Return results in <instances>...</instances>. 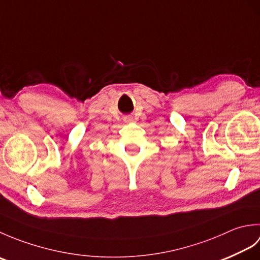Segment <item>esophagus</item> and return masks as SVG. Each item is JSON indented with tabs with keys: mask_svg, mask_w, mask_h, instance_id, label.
I'll use <instances>...</instances> for the list:
<instances>
[{
	"mask_svg": "<svg viewBox=\"0 0 260 260\" xmlns=\"http://www.w3.org/2000/svg\"><path fill=\"white\" fill-rule=\"evenodd\" d=\"M124 120H125V123H132V121H133V118L129 117V116H127V117L124 118Z\"/></svg>",
	"mask_w": 260,
	"mask_h": 260,
	"instance_id": "34e87169",
	"label": "esophagus"
}]
</instances>
